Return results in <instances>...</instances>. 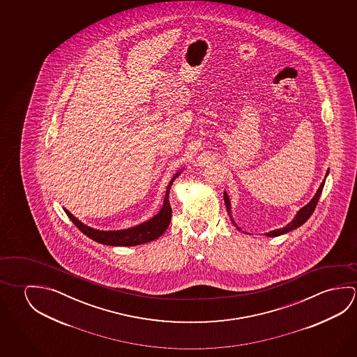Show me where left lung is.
<instances>
[{
  "mask_svg": "<svg viewBox=\"0 0 357 357\" xmlns=\"http://www.w3.org/2000/svg\"><path fill=\"white\" fill-rule=\"evenodd\" d=\"M328 176V169L326 172V176H325V179L322 181L321 184H320V187L317 189V192H316L315 195H314V198L310 200L307 204L303 206L300 211L296 213V215L294 216V219H292L291 222H289L287 225H285L284 228L280 229H275V230H271L269 233H265L266 236H279V235L287 234L289 231H291L294 229L298 228V227H301L305 222H307V219H309L311 214L314 213L315 211L316 205H317V202H319V199H320V195L322 193V189H324V185H325V181H326V176ZM224 202H225V205H227V211H228L229 216H230V220L231 222L234 224L235 227L238 230H240L239 227L235 224L234 219H233V216H231V206H230V200H229L228 194L227 192H224ZM245 234H248L246 231H244Z\"/></svg>",
  "mask_w": 357,
  "mask_h": 357,
  "instance_id": "1",
  "label": "left lung"
}]
</instances>
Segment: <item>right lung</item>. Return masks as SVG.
<instances>
[{"label": "right lung", "mask_w": 357, "mask_h": 357, "mask_svg": "<svg viewBox=\"0 0 357 357\" xmlns=\"http://www.w3.org/2000/svg\"><path fill=\"white\" fill-rule=\"evenodd\" d=\"M181 172L183 170L176 173V176L172 178V181L168 184L163 206L158 211V214L153 216L146 222L135 225L133 228L108 230V231L98 230V229L91 228L86 224H83L81 220L77 219L76 216L72 215L67 209H65L66 214L68 215L77 228L82 231L83 234L87 235L88 238H91L100 244L112 246H135L146 244L152 240L158 239L159 236L164 234V231L169 227L170 219H172V208L169 204L170 187H172L174 179L178 178V176H181Z\"/></svg>", "instance_id": "obj_1"}]
</instances>
